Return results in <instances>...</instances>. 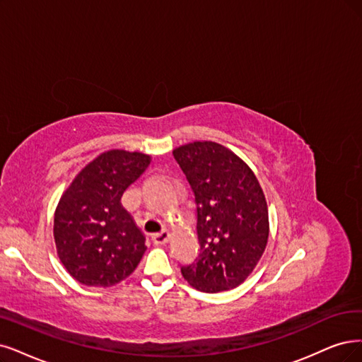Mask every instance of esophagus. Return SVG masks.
Wrapping results in <instances>:
<instances>
[{
  "mask_svg": "<svg viewBox=\"0 0 362 362\" xmlns=\"http://www.w3.org/2000/svg\"><path fill=\"white\" fill-rule=\"evenodd\" d=\"M168 240H170V233L168 231H160V233L152 235V242L156 246H163V245L168 243Z\"/></svg>",
  "mask_w": 362,
  "mask_h": 362,
  "instance_id": "1",
  "label": "esophagus"
}]
</instances>
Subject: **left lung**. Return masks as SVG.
<instances>
[{"label":"left lung","mask_w":362,"mask_h":362,"mask_svg":"<svg viewBox=\"0 0 362 362\" xmlns=\"http://www.w3.org/2000/svg\"><path fill=\"white\" fill-rule=\"evenodd\" d=\"M173 155L197 204L199 255L182 276L202 292L237 288L255 270L269 242V207L255 173L215 141L183 144Z\"/></svg>","instance_id":"obj_1"}]
</instances>
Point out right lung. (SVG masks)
Listing matches in <instances>:
<instances>
[{"instance_id":"add662e5","label":"right lung","mask_w":362,"mask_h":362,"mask_svg":"<svg viewBox=\"0 0 362 362\" xmlns=\"http://www.w3.org/2000/svg\"><path fill=\"white\" fill-rule=\"evenodd\" d=\"M151 160L141 152L105 151L61 195L53 237L62 265L77 282L109 288L137 269L147 249L144 235L120 198Z\"/></svg>"}]
</instances>
